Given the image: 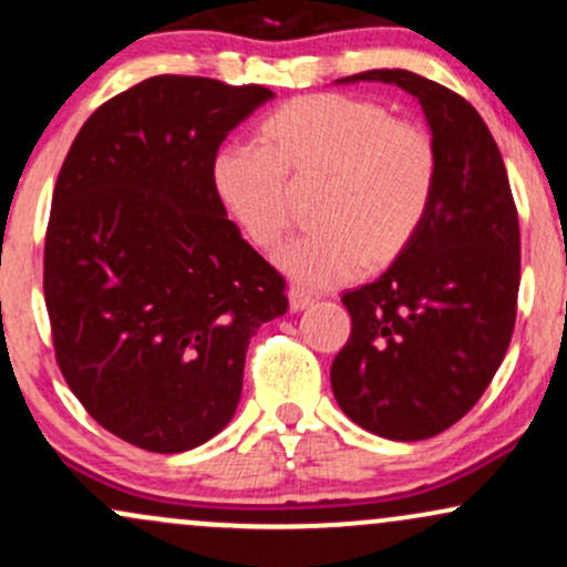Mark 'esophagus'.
Returning a JSON list of instances; mask_svg holds the SVG:
<instances>
[{
	"label": "esophagus",
	"mask_w": 567,
	"mask_h": 567,
	"mask_svg": "<svg viewBox=\"0 0 567 567\" xmlns=\"http://www.w3.org/2000/svg\"><path fill=\"white\" fill-rule=\"evenodd\" d=\"M317 298L311 296L309 290H303V288H292L290 290V309L292 311H303V309H309L311 303H315Z\"/></svg>",
	"instance_id": "obj_1"
}]
</instances>
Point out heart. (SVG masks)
I'll return each instance as SVG.
<instances>
[{
	"instance_id": "heart-1",
	"label": "heart",
	"mask_w": 567,
	"mask_h": 567,
	"mask_svg": "<svg viewBox=\"0 0 567 567\" xmlns=\"http://www.w3.org/2000/svg\"><path fill=\"white\" fill-rule=\"evenodd\" d=\"M262 143H226L210 167L220 205L258 247L288 229V175L324 178L317 231L279 247L277 266L306 288L347 285L419 237L437 188V146L419 122L338 93L303 95L264 122Z\"/></svg>"
}]
</instances>
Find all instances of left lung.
<instances>
[{
  "label": "left lung",
  "mask_w": 567,
  "mask_h": 567,
  "mask_svg": "<svg viewBox=\"0 0 567 567\" xmlns=\"http://www.w3.org/2000/svg\"><path fill=\"white\" fill-rule=\"evenodd\" d=\"M386 82L424 109L440 173L419 237L375 282L343 292L351 336L330 383L354 424L386 440L445 432L477 405L509 349L519 290V220L504 159L466 97L405 69Z\"/></svg>",
  "instance_id": "left-lung-1"
}]
</instances>
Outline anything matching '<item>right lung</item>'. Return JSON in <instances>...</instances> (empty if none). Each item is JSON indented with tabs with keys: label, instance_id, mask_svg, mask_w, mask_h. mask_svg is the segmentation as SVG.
<instances>
[{
	"label": "right lung",
	"instance_id": "obj_1",
	"mask_svg": "<svg viewBox=\"0 0 567 567\" xmlns=\"http://www.w3.org/2000/svg\"><path fill=\"white\" fill-rule=\"evenodd\" d=\"M275 97L261 84L162 74L97 106L58 173L44 303L69 389L106 432L152 453L231 421L245 354L288 311L285 277L213 188L218 146Z\"/></svg>",
	"mask_w": 567,
	"mask_h": 567
}]
</instances>
